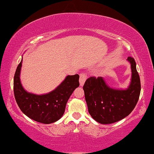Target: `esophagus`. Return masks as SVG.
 Instances as JSON below:
<instances>
[{"instance_id": "34e87169", "label": "esophagus", "mask_w": 154, "mask_h": 154, "mask_svg": "<svg viewBox=\"0 0 154 154\" xmlns=\"http://www.w3.org/2000/svg\"><path fill=\"white\" fill-rule=\"evenodd\" d=\"M87 79V75L84 74V73H81L80 74V79H79V82H80V86L82 87L84 85L85 80Z\"/></svg>"}]
</instances>
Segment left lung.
Segmentation results:
<instances>
[{
	"label": "left lung",
	"mask_w": 154,
	"mask_h": 154,
	"mask_svg": "<svg viewBox=\"0 0 154 154\" xmlns=\"http://www.w3.org/2000/svg\"><path fill=\"white\" fill-rule=\"evenodd\" d=\"M127 60L131 65L132 77L126 89L110 87L102 77H90L83 86L88 110L98 123L110 124L119 122L129 115L137 104L140 93V77L134 59L129 57Z\"/></svg>",
	"instance_id": "obj_1"
}]
</instances>
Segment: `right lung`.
Returning a JSON list of instances; mask_svg holds the SVG:
<instances>
[{"mask_svg": "<svg viewBox=\"0 0 154 154\" xmlns=\"http://www.w3.org/2000/svg\"><path fill=\"white\" fill-rule=\"evenodd\" d=\"M22 59L14 79L15 98L22 112L35 122L50 124L63 115L69 97L79 87V75H68L56 89L46 94L37 95L26 91L20 81Z\"/></svg>", "mask_w": 154, "mask_h": 154, "instance_id": "add662e5", "label": "right lung"}]
</instances>
